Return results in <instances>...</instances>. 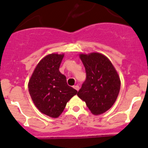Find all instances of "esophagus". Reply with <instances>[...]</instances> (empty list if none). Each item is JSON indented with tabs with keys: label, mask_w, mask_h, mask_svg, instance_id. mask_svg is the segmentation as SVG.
<instances>
[{
	"label": "esophagus",
	"mask_w": 148,
	"mask_h": 148,
	"mask_svg": "<svg viewBox=\"0 0 148 148\" xmlns=\"http://www.w3.org/2000/svg\"><path fill=\"white\" fill-rule=\"evenodd\" d=\"M73 88L75 89V90H77V91H78L79 90V86H77V85H75V86H73Z\"/></svg>",
	"instance_id": "1"
}]
</instances>
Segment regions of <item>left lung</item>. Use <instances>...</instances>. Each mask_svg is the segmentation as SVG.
<instances>
[{
    "instance_id": "obj_1",
    "label": "left lung",
    "mask_w": 148,
    "mask_h": 148,
    "mask_svg": "<svg viewBox=\"0 0 148 148\" xmlns=\"http://www.w3.org/2000/svg\"><path fill=\"white\" fill-rule=\"evenodd\" d=\"M86 80L77 95L94 114H100L113 106L120 89V79L111 61L100 53L81 54Z\"/></svg>"
}]
</instances>
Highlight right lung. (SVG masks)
<instances>
[{"instance_id":"obj_1","label":"right lung","mask_w":148,"mask_h":148,"mask_svg":"<svg viewBox=\"0 0 148 148\" xmlns=\"http://www.w3.org/2000/svg\"><path fill=\"white\" fill-rule=\"evenodd\" d=\"M64 54H48L40 61L29 79V92L35 106L43 114L56 118L77 91L68 85L59 71Z\"/></svg>"}]
</instances>
